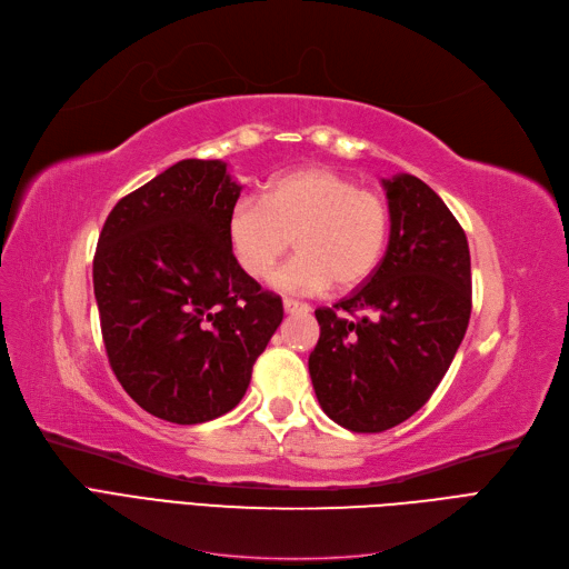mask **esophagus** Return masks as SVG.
<instances>
[{"label":"esophagus","instance_id":"34e87169","mask_svg":"<svg viewBox=\"0 0 569 569\" xmlns=\"http://www.w3.org/2000/svg\"><path fill=\"white\" fill-rule=\"evenodd\" d=\"M284 306V312H289V316H293V312H310V306L303 303V301H293V299H284L282 301Z\"/></svg>","mask_w":569,"mask_h":569}]
</instances>
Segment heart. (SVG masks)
Returning a JSON list of instances; mask_svg holds the SVG:
<instances>
[{"instance_id": "obj_1", "label": "heart", "mask_w": 569, "mask_h": 569, "mask_svg": "<svg viewBox=\"0 0 569 569\" xmlns=\"http://www.w3.org/2000/svg\"><path fill=\"white\" fill-rule=\"evenodd\" d=\"M390 211L379 192L358 188L348 176L306 167L270 181L261 200L244 198L230 209L228 244L253 280H266L293 247L276 284L284 291L320 293L362 284L381 263Z\"/></svg>"}]
</instances>
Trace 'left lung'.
<instances>
[{
    "label": "left lung",
    "mask_w": 569,
    "mask_h": 569,
    "mask_svg": "<svg viewBox=\"0 0 569 569\" xmlns=\"http://www.w3.org/2000/svg\"><path fill=\"white\" fill-rule=\"evenodd\" d=\"M390 238L350 297L318 308L308 369L325 415L381 433L419 411L442 381L471 318V251L455 213L411 173L383 179Z\"/></svg>",
    "instance_id": "1"
}]
</instances>
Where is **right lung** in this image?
Instances as JSON below:
<instances>
[{
    "label": "right lung",
    "mask_w": 569,
    "mask_h": 569,
    "mask_svg": "<svg viewBox=\"0 0 569 569\" xmlns=\"http://www.w3.org/2000/svg\"><path fill=\"white\" fill-rule=\"evenodd\" d=\"M242 186L221 160H181L112 207L93 293L117 381L152 417L217 419L247 393L282 322V299L228 244Z\"/></svg>",
    "instance_id": "right-lung-1"
}]
</instances>
